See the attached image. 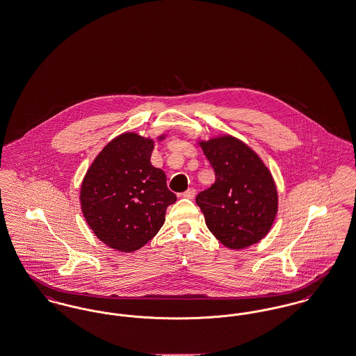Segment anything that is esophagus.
I'll return each instance as SVG.
<instances>
[{
  "label": "esophagus",
  "instance_id": "34e87169",
  "mask_svg": "<svg viewBox=\"0 0 356 356\" xmlns=\"http://www.w3.org/2000/svg\"><path fill=\"white\" fill-rule=\"evenodd\" d=\"M183 196L186 199H193L196 196V189L195 188H188L186 192L183 193Z\"/></svg>",
  "mask_w": 356,
  "mask_h": 356
}]
</instances>
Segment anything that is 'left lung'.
Segmentation results:
<instances>
[{
    "label": "left lung",
    "instance_id": "obj_1",
    "mask_svg": "<svg viewBox=\"0 0 356 356\" xmlns=\"http://www.w3.org/2000/svg\"><path fill=\"white\" fill-rule=\"evenodd\" d=\"M215 183L196 196L208 229L222 245L243 250L268 234L277 212L271 172L243 141L220 136L200 141Z\"/></svg>",
    "mask_w": 356,
    "mask_h": 356
}]
</instances>
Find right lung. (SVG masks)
I'll list each match as a JSON object with an SVG mask.
<instances>
[{"label":"right lung","instance_id":"1","mask_svg":"<svg viewBox=\"0 0 356 356\" xmlns=\"http://www.w3.org/2000/svg\"><path fill=\"white\" fill-rule=\"evenodd\" d=\"M153 147L152 138L122 134L104 147L86 170L80 191L85 220L113 250L134 252L145 245L177 199L167 186L164 170L151 164Z\"/></svg>","mask_w":356,"mask_h":356}]
</instances>
